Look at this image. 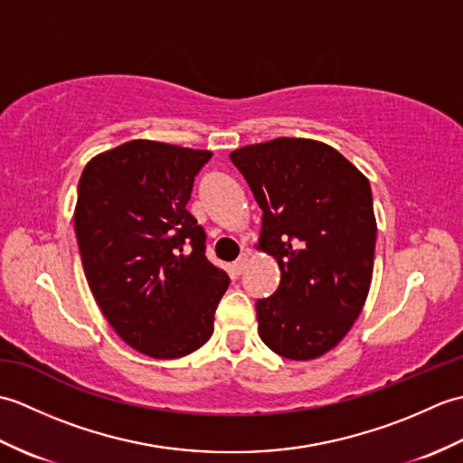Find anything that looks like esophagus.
Returning a JSON list of instances; mask_svg holds the SVG:
<instances>
[{
    "mask_svg": "<svg viewBox=\"0 0 463 463\" xmlns=\"http://www.w3.org/2000/svg\"><path fill=\"white\" fill-rule=\"evenodd\" d=\"M247 262H249V254L242 252L241 257L232 262V272L234 274H241L244 269H247Z\"/></svg>",
    "mask_w": 463,
    "mask_h": 463,
    "instance_id": "1",
    "label": "esophagus"
}]
</instances>
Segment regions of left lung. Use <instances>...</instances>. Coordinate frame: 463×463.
Listing matches in <instances>:
<instances>
[{"mask_svg":"<svg viewBox=\"0 0 463 463\" xmlns=\"http://www.w3.org/2000/svg\"><path fill=\"white\" fill-rule=\"evenodd\" d=\"M262 211L260 244L280 284L257 300L259 334L288 360H312L346 336L366 302L376 249L366 176L332 146L280 137L231 153Z\"/></svg>","mask_w":463,"mask_h":463,"instance_id":"8db88e82","label":"left lung"}]
</instances>
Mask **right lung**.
<instances>
[{"mask_svg": "<svg viewBox=\"0 0 463 463\" xmlns=\"http://www.w3.org/2000/svg\"><path fill=\"white\" fill-rule=\"evenodd\" d=\"M211 156L137 139L95 156L80 179L73 222L87 282L113 330L151 358L201 348L229 288L186 211Z\"/></svg>", "mask_w": 463, "mask_h": 463, "instance_id": "right-lung-1", "label": "right lung"}]
</instances>
